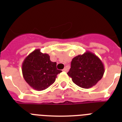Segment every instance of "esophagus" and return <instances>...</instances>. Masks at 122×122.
<instances>
[{
  "label": "esophagus",
  "instance_id": "obj_1",
  "mask_svg": "<svg viewBox=\"0 0 122 122\" xmlns=\"http://www.w3.org/2000/svg\"><path fill=\"white\" fill-rule=\"evenodd\" d=\"M63 71H64V72H68V68H64V69H63Z\"/></svg>",
  "mask_w": 122,
  "mask_h": 122
}]
</instances>
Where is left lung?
<instances>
[{
    "label": "left lung",
    "instance_id": "8db88e82",
    "mask_svg": "<svg viewBox=\"0 0 122 122\" xmlns=\"http://www.w3.org/2000/svg\"><path fill=\"white\" fill-rule=\"evenodd\" d=\"M105 68L101 59L90 51L73 58L71 68L67 73L78 86L88 89L102 78Z\"/></svg>",
    "mask_w": 122,
    "mask_h": 122
}]
</instances>
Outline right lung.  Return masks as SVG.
Returning a JSON list of instances; mask_svg holds the SVG:
<instances>
[{
	"label": "right lung",
	"mask_w": 122,
	"mask_h": 122,
	"mask_svg": "<svg viewBox=\"0 0 122 122\" xmlns=\"http://www.w3.org/2000/svg\"><path fill=\"white\" fill-rule=\"evenodd\" d=\"M22 71L25 81L37 91H42L50 86L61 72L57 70L56 62L50 60L49 54L42 53L39 49H35L24 59Z\"/></svg>",
	"instance_id": "right-lung-1"
}]
</instances>
